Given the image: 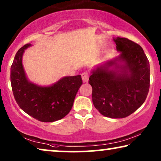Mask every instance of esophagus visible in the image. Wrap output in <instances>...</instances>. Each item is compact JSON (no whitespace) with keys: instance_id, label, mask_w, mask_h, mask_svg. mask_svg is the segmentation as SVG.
Listing matches in <instances>:
<instances>
[{"instance_id":"obj_1","label":"esophagus","mask_w":161,"mask_h":161,"mask_svg":"<svg viewBox=\"0 0 161 161\" xmlns=\"http://www.w3.org/2000/svg\"><path fill=\"white\" fill-rule=\"evenodd\" d=\"M81 79H82L83 82H87L89 80V74L87 71H85L81 74Z\"/></svg>"}]
</instances>
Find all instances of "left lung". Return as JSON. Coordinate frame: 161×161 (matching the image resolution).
Returning a JSON list of instances; mask_svg holds the SVG:
<instances>
[{
  "label": "left lung",
  "mask_w": 161,
  "mask_h": 161,
  "mask_svg": "<svg viewBox=\"0 0 161 161\" xmlns=\"http://www.w3.org/2000/svg\"><path fill=\"white\" fill-rule=\"evenodd\" d=\"M120 56L92 71V103L104 116L125 118L145 101L150 88V64L142 47L124 37L114 39Z\"/></svg>",
  "instance_id": "left-lung-1"
}]
</instances>
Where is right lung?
Wrapping results in <instances>:
<instances>
[{
    "mask_svg": "<svg viewBox=\"0 0 161 161\" xmlns=\"http://www.w3.org/2000/svg\"><path fill=\"white\" fill-rule=\"evenodd\" d=\"M26 44L19 49L11 67V83L16 102L26 114L42 122H53L65 117L73 106L82 85L81 75L65 76L53 85L42 87L28 80L22 65Z\"/></svg>",
    "mask_w": 161,
    "mask_h": 161,
    "instance_id": "right-lung-1",
    "label": "right lung"
}]
</instances>
